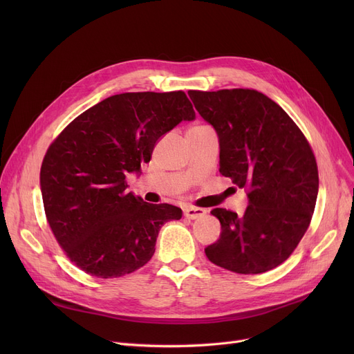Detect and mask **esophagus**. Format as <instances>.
Listing matches in <instances>:
<instances>
[{
  "label": "esophagus",
  "mask_w": 354,
  "mask_h": 354,
  "mask_svg": "<svg viewBox=\"0 0 354 354\" xmlns=\"http://www.w3.org/2000/svg\"><path fill=\"white\" fill-rule=\"evenodd\" d=\"M205 214H207V211H205V209H202V208H195V207H189V205L183 207V215L187 216L188 219L202 218V216L205 215Z\"/></svg>",
  "instance_id": "34e87169"
}]
</instances>
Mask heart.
<instances>
[{"label": "heart", "mask_w": 354, "mask_h": 354, "mask_svg": "<svg viewBox=\"0 0 354 354\" xmlns=\"http://www.w3.org/2000/svg\"><path fill=\"white\" fill-rule=\"evenodd\" d=\"M196 127H205V126H196ZM192 129H195V127H192Z\"/></svg>", "instance_id": "b5f03b06"}]
</instances>
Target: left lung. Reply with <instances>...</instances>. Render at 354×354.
I'll list each match as a JSON object with an SVG mask.
<instances>
[{
    "label": "left lung",
    "instance_id": "1",
    "mask_svg": "<svg viewBox=\"0 0 354 354\" xmlns=\"http://www.w3.org/2000/svg\"><path fill=\"white\" fill-rule=\"evenodd\" d=\"M188 95L218 135L221 175L250 189L243 216L211 211L222 231L205 254L238 274L270 271L291 255L310 225L319 194L311 147L286 111L257 90Z\"/></svg>",
    "mask_w": 354,
    "mask_h": 354
}]
</instances>
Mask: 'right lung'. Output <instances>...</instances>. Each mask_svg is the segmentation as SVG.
Returning <instances> with one entry per match:
<instances>
[{"label": "right lung", "instance_id": "1", "mask_svg": "<svg viewBox=\"0 0 354 354\" xmlns=\"http://www.w3.org/2000/svg\"><path fill=\"white\" fill-rule=\"evenodd\" d=\"M194 119L183 91L122 93L83 111L51 143L40 172L44 211L80 270L115 278L152 258L160 227L182 209L145 202L124 179L142 174L163 135Z\"/></svg>", "mask_w": 354, "mask_h": 354}]
</instances>
